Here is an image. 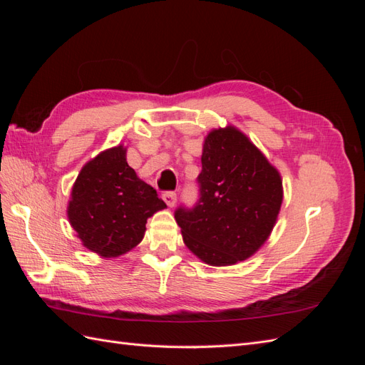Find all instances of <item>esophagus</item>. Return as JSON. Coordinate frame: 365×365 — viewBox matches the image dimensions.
<instances>
[{"label":"esophagus","mask_w":365,"mask_h":365,"mask_svg":"<svg viewBox=\"0 0 365 365\" xmlns=\"http://www.w3.org/2000/svg\"><path fill=\"white\" fill-rule=\"evenodd\" d=\"M163 200L169 207H173L176 204V193L170 192V190L169 192H164L163 193Z\"/></svg>","instance_id":"esophagus-1"}]
</instances>
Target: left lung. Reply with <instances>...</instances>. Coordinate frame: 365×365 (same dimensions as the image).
Wrapping results in <instances>:
<instances>
[{"label": "left lung", "mask_w": 365, "mask_h": 365, "mask_svg": "<svg viewBox=\"0 0 365 365\" xmlns=\"http://www.w3.org/2000/svg\"><path fill=\"white\" fill-rule=\"evenodd\" d=\"M200 197L175 219L184 244L213 267L252 256L268 239L283 200L282 178L236 128L215 129L204 143Z\"/></svg>", "instance_id": "obj_1"}]
</instances>
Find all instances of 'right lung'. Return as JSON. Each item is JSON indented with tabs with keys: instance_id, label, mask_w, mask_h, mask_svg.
<instances>
[{
	"instance_id": "1",
	"label": "right lung",
	"mask_w": 365,
	"mask_h": 365,
	"mask_svg": "<svg viewBox=\"0 0 365 365\" xmlns=\"http://www.w3.org/2000/svg\"><path fill=\"white\" fill-rule=\"evenodd\" d=\"M165 207L126 161V149H108L83 165L73 185L68 219L82 244L117 257L140 244L148 217Z\"/></svg>"
}]
</instances>
